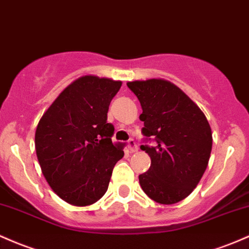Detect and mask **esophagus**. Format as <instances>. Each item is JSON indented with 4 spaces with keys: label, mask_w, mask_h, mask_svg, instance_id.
Returning <instances> with one entry per match:
<instances>
[{
    "label": "esophagus",
    "mask_w": 249,
    "mask_h": 249,
    "mask_svg": "<svg viewBox=\"0 0 249 249\" xmlns=\"http://www.w3.org/2000/svg\"><path fill=\"white\" fill-rule=\"evenodd\" d=\"M127 146H129V150H130L131 154L138 151V146H137V144H136V142L133 141V139H130V141L127 142Z\"/></svg>",
    "instance_id": "34e87169"
}]
</instances>
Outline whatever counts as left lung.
Instances as JSON below:
<instances>
[{"instance_id":"1","label":"left lung","mask_w":249,"mask_h":249,"mask_svg":"<svg viewBox=\"0 0 249 249\" xmlns=\"http://www.w3.org/2000/svg\"><path fill=\"white\" fill-rule=\"evenodd\" d=\"M142 106L139 119L145 137L157 145H142L151 158L139 184L151 200L175 204L193 193L201 181L213 146L210 125L202 110L176 85L164 79L129 81Z\"/></svg>"}]
</instances>
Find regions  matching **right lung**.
Segmentation results:
<instances>
[{
	"label": "right lung",
	"mask_w": 249,
	"mask_h": 249,
	"mask_svg": "<svg viewBox=\"0 0 249 249\" xmlns=\"http://www.w3.org/2000/svg\"><path fill=\"white\" fill-rule=\"evenodd\" d=\"M122 81L83 75L72 81L41 117L35 150L41 171L61 200L75 207L103 197L114 165L124 156L112 143L108 106Z\"/></svg>",
	"instance_id": "obj_1"
}]
</instances>
